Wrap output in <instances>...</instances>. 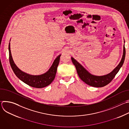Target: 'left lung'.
Masks as SVG:
<instances>
[{
  "instance_id": "1",
  "label": "left lung",
  "mask_w": 129,
  "mask_h": 129,
  "mask_svg": "<svg viewBox=\"0 0 129 129\" xmlns=\"http://www.w3.org/2000/svg\"><path fill=\"white\" fill-rule=\"evenodd\" d=\"M125 56V49L124 44L123 45V55L121 60L114 70L108 74L102 76H96L91 75L84 67L77 62L74 58L71 57V60L75 66L77 73L80 79L86 84L94 87H102L110 83L114 79L119 69L122 66Z\"/></svg>"
}]
</instances>
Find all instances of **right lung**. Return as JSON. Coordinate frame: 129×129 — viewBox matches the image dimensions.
<instances>
[{
	"label": "right lung",
	"instance_id": "obj_1",
	"mask_svg": "<svg viewBox=\"0 0 129 129\" xmlns=\"http://www.w3.org/2000/svg\"><path fill=\"white\" fill-rule=\"evenodd\" d=\"M9 61L12 69L15 75L23 82L34 88H41L48 86L53 81L56 75L57 67L59 64L61 54H60L54 60L52 65L46 72L41 75L33 76L23 72L16 65L12 56L10 43H9Z\"/></svg>",
	"mask_w": 129,
	"mask_h": 129
}]
</instances>
